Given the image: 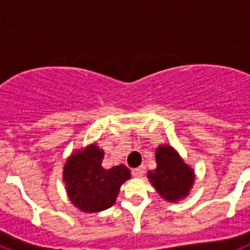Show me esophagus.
I'll list each match as a JSON object with an SVG mask.
<instances>
[{
  "instance_id": "34e87169",
  "label": "esophagus",
  "mask_w": 250,
  "mask_h": 250,
  "mask_svg": "<svg viewBox=\"0 0 250 250\" xmlns=\"http://www.w3.org/2000/svg\"><path fill=\"white\" fill-rule=\"evenodd\" d=\"M131 173H132V175L136 176V178H140V176H143V174L145 173V165H141V167L132 169Z\"/></svg>"
}]
</instances>
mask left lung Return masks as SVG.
<instances>
[{
    "instance_id": "8db88e82",
    "label": "left lung",
    "mask_w": 250,
    "mask_h": 250,
    "mask_svg": "<svg viewBox=\"0 0 250 250\" xmlns=\"http://www.w3.org/2000/svg\"><path fill=\"white\" fill-rule=\"evenodd\" d=\"M156 165L155 170L147 173V178L158 193L169 202H176L187 196L193 185L194 174L178 152L169 145L159 146Z\"/></svg>"
}]
</instances>
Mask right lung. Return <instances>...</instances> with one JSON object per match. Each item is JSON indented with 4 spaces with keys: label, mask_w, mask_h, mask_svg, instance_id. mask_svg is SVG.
I'll list each match as a JSON object with an SVG mask.
<instances>
[{
    "label": "right lung",
    "mask_w": 250,
    "mask_h": 250,
    "mask_svg": "<svg viewBox=\"0 0 250 250\" xmlns=\"http://www.w3.org/2000/svg\"><path fill=\"white\" fill-rule=\"evenodd\" d=\"M104 151L91 145L71 155L63 167V182L72 204L86 213H96L111 207L120 187L130 179L125 165L103 167Z\"/></svg>",
    "instance_id": "1"
}]
</instances>
